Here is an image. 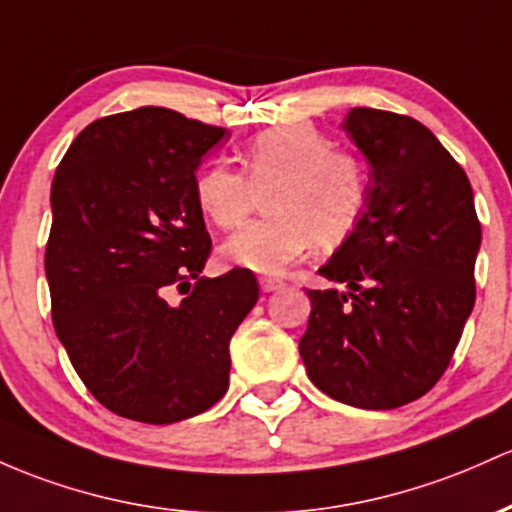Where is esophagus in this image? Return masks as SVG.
Masks as SVG:
<instances>
[{
    "instance_id": "34e87169",
    "label": "esophagus",
    "mask_w": 512,
    "mask_h": 512,
    "mask_svg": "<svg viewBox=\"0 0 512 512\" xmlns=\"http://www.w3.org/2000/svg\"><path fill=\"white\" fill-rule=\"evenodd\" d=\"M260 286H262V291H265V294H269V291L282 289L284 282H282V279H274V277H262L260 279Z\"/></svg>"
}]
</instances>
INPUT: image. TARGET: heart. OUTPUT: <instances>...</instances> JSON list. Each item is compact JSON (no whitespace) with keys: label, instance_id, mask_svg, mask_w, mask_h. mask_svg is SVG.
I'll return each instance as SVG.
<instances>
[{"label":"heart","instance_id":"obj_1","mask_svg":"<svg viewBox=\"0 0 512 512\" xmlns=\"http://www.w3.org/2000/svg\"><path fill=\"white\" fill-rule=\"evenodd\" d=\"M243 172L209 165L194 196L213 226H240L265 199L267 218L247 223L221 245L228 265L279 274L313 245L330 250L352 238L369 206V174L350 150L333 148L308 123H284L257 133L240 153Z\"/></svg>","mask_w":512,"mask_h":512}]
</instances>
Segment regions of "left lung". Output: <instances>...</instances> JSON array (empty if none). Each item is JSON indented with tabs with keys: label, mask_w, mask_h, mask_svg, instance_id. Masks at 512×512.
Masks as SVG:
<instances>
[{
	"label": "left lung",
	"mask_w": 512,
	"mask_h": 512,
	"mask_svg": "<svg viewBox=\"0 0 512 512\" xmlns=\"http://www.w3.org/2000/svg\"><path fill=\"white\" fill-rule=\"evenodd\" d=\"M369 160L359 228L306 289L299 342L308 379L347 406L391 411L440 381L476 299L481 223L466 172L430 128L357 106L342 123Z\"/></svg>",
	"instance_id": "left-lung-1"
}]
</instances>
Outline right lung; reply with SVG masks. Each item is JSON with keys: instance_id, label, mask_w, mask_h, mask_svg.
<instances>
[{"instance_id": "obj_1", "label": "right lung", "mask_w": 512, "mask_h": 512, "mask_svg": "<svg viewBox=\"0 0 512 512\" xmlns=\"http://www.w3.org/2000/svg\"><path fill=\"white\" fill-rule=\"evenodd\" d=\"M223 136L143 106L89 123L55 170L46 245L55 333L89 393L121 418L177 423L228 391L230 338L260 286L243 267L201 277L211 238L196 167ZM170 288L185 294L179 307L164 299Z\"/></svg>"}]
</instances>
